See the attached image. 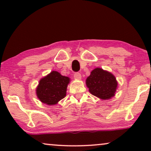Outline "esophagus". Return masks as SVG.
Here are the masks:
<instances>
[{
  "mask_svg": "<svg viewBox=\"0 0 151 151\" xmlns=\"http://www.w3.org/2000/svg\"><path fill=\"white\" fill-rule=\"evenodd\" d=\"M82 76H81V74H80V73H78V72H77V73H76L75 74H74V78L76 80H80L81 79Z\"/></svg>",
  "mask_w": 151,
  "mask_h": 151,
  "instance_id": "esophagus-1",
  "label": "esophagus"
}]
</instances>
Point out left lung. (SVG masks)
<instances>
[{"instance_id": "8db88e82", "label": "left lung", "mask_w": 151, "mask_h": 151, "mask_svg": "<svg viewBox=\"0 0 151 151\" xmlns=\"http://www.w3.org/2000/svg\"><path fill=\"white\" fill-rule=\"evenodd\" d=\"M86 84L91 93L102 100H109L114 96L117 88L115 76L101 68H96L91 72Z\"/></svg>"}]
</instances>
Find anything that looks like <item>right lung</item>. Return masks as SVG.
<instances>
[{
  "instance_id": "add662e5",
  "label": "right lung",
  "mask_w": 151,
  "mask_h": 151,
  "mask_svg": "<svg viewBox=\"0 0 151 151\" xmlns=\"http://www.w3.org/2000/svg\"><path fill=\"white\" fill-rule=\"evenodd\" d=\"M70 78L53 71L42 78L36 88V95L41 102L47 105H55L66 96Z\"/></svg>"
}]
</instances>
